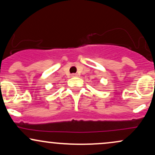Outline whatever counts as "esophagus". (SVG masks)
<instances>
[{"instance_id":"1","label":"esophagus","mask_w":155,"mask_h":155,"mask_svg":"<svg viewBox=\"0 0 155 155\" xmlns=\"http://www.w3.org/2000/svg\"><path fill=\"white\" fill-rule=\"evenodd\" d=\"M78 75H77V74H71V76H72V77H76V76H77Z\"/></svg>"}]
</instances>
